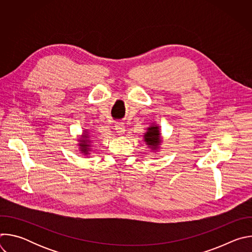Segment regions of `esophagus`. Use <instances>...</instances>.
<instances>
[{
	"label": "esophagus",
	"mask_w": 252,
	"mask_h": 252,
	"mask_svg": "<svg viewBox=\"0 0 252 252\" xmlns=\"http://www.w3.org/2000/svg\"><path fill=\"white\" fill-rule=\"evenodd\" d=\"M115 129H116V131L118 132V134L122 135V134H124L125 131H126V126H125V125H124L123 123H117V124L115 125Z\"/></svg>",
	"instance_id": "obj_1"
}]
</instances>
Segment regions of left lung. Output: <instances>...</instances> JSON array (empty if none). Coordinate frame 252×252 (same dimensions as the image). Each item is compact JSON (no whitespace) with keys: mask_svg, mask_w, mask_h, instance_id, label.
Wrapping results in <instances>:
<instances>
[{"mask_svg":"<svg viewBox=\"0 0 252 252\" xmlns=\"http://www.w3.org/2000/svg\"><path fill=\"white\" fill-rule=\"evenodd\" d=\"M142 136L143 141L146 142V145L151 150V152L158 153L160 150L162 139L158 125H157L156 123H152L151 126L148 128H146V131Z\"/></svg>","mask_w":252,"mask_h":252,"instance_id":"obj_1","label":"left lung"}]
</instances>
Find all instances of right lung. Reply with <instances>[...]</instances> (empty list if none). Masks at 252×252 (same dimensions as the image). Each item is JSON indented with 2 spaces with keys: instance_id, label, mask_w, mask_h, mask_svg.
<instances>
[{
  "instance_id": "obj_1",
  "label": "right lung",
  "mask_w": 252,
  "mask_h": 252,
  "mask_svg": "<svg viewBox=\"0 0 252 252\" xmlns=\"http://www.w3.org/2000/svg\"><path fill=\"white\" fill-rule=\"evenodd\" d=\"M92 131L90 129L85 128L82 132V134L78 138V147H79V152L84 155V156H90L93 146V139H92Z\"/></svg>"
}]
</instances>
